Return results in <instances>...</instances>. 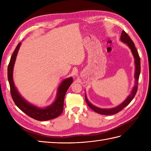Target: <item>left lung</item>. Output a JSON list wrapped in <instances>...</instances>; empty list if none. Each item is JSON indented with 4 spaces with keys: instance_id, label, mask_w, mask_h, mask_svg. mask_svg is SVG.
Here are the masks:
<instances>
[{
    "instance_id": "1",
    "label": "left lung",
    "mask_w": 151,
    "mask_h": 151,
    "mask_svg": "<svg viewBox=\"0 0 151 151\" xmlns=\"http://www.w3.org/2000/svg\"><path fill=\"white\" fill-rule=\"evenodd\" d=\"M121 40L123 42L127 43V45L130 47L131 49V51L133 54V56L135 59V66H136V70H135V84H134V86L132 89V91L131 92V93L129 95V97L125 100L123 103L121 104L118 106L111 108V109H102L99 108L98 107H96L95 106L91 104L88 100L86 96L85 97V99L86 101V103L88 105V106L90 108L91 110H93L94 111L97 112V113L102 115H114L118 113L119 111L123 110V109L126 107L127 105H129L130 102L132 101L134 97H135L136 94V92L137 90V86H138V81L139 77L140 75V70H141V65H140V58L139 56L138 52L136 49L132 40H131V38L129 37V35L125 32L124 30L122 31L121 36Z\"/></svg>"
}]
</instances>
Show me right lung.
<instances>
[{
    "label": "right lung",
    "instance_id": "obj_1",
    "mask_svg": "<svg viewBox=\"0 0 151 151\" xmlns=\"http://www.w3.org/2000/svg\"><path fill=\"white\" fill-rule=\"evenodd\" d=\"M21 44V42L19 43L17 46L16 47L8 67V78L9 87H10V93L12 99L14 100L16 106L21 111L34 119L43 121L56 118L63 112L64 98H65L67 89L71 84L73 80L72 78H67L62 82L58 88V91L56 101L50 106L45 108H39L30 104L19 95L17 89L15 87L14 81H13V70H14L16 56H17Z\"/></svg>",
    "mask_w": 151,
    "mask_h": 151
}]
</instances>
